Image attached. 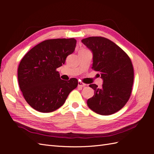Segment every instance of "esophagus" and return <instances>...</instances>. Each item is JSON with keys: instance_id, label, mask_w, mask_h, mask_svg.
Returning a JSON list of instances; mask_svg holds the SVG:
<instances>
[{"instance_id": "esophagus-1", "label": "esophagus", "mask_w": 154, "mask_h": 154, "mask_svg": "<svg viewBox=\"0 0 154 154\" xmlns=\"http://www.w3.org/2000/svg\"><path fill=\"white\" fill-rule=\"evenodd\" d=\"M86 85L84 83H83L82 82H81V81H79L78 82V87H85Z\"/></svg>"}]
</instances>
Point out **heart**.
<instances>
[{
	"label": "heart",
	"mask_w": 154,
	"mask_h": 154,
	"mask_svg": "<svg viewBox=\"0 0 154 154\" xmlns=\"http://www.w3.org/2000/svg\"><path fill=\"white\" fill-rule=\"evenodd\" d=\"M82 51H85V50H82Z\"/></svg>",
	"instance_id": "obj_1"
}]
</instances>
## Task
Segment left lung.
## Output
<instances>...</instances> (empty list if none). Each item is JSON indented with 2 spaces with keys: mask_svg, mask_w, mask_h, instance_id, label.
I'll list each match as a JSON object with an SVG mask.
<instances>
[{
  "mask_svg": "<svg viewBox=\"0 0 154 154\" xmlns=\"http://www.w3.org/2000/svg\"><path fill=\"white\" fill-rule=\"evenodd\" d=\"M93 53L92 69L103 80L102 87L91 84L94 95L87 100L89 108L100 115H110L122 109L131 95L134 68L131 60L113 42L102 36L82 40ZM99 75V76H100Z\"/></svg>",
  "mask_w": 154,
  "mask_h": 154,
  "instance_id": "8db88e82",
  "label": "left lung"
}]
</instances>
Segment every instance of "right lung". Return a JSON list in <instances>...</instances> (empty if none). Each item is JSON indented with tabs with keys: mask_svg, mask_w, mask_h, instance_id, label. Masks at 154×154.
<instances>
[{
	"mask_svg": "<svg viewBox=\"0 0 154 154\" xmlns=\"http://www.w3.org/2000/svg\"><path fill=\"white\" fill-rule=\"evenodd\" d=\"M74 38L49 39L42 42L22 58L18 80L27 103L40 112H51L62 106L78 80L60 79L57 69L65 63L76 48Z\"/></svg>",
	"mask_w": 154,
	"mask_h": 154,
	"instance_id": "add662e5",
	"label": "right lung"
}]
</instances>
